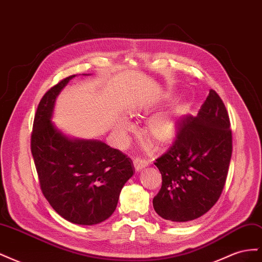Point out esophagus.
Here are the masks:
<instances>
[{
	"label": "esophagus",
	"mask_w": 262,
	"mask_h": 262,
	"mask_svg": "<svg viewBox=\"0 0 262 262\" xmlns=\"http://www.w3.org/2000/svg\"><path fill=\"white\" fill-rule=\"evenodd\" d=\"M133 165H134V168H136V170L140 171L141 169L146 167L147 163L143 160H140V158H136V160H133Z\"/></svg>",
	"instance_id": "obj_1"
}]
</instances>
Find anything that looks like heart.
Returning <instances> with one entry per match:
<instances>
[{
    "label": "heart",
    "instance_id": "obj_1",
    "mask_svg": "<svg viewBox=\"0 0 262 262\" xmlns=\"http://www.w3.org/2000/svg\"><path fill=\"white\" fill-rule=\"evenodd\" d=\"M139 113V110H134ZM178 121L179 118L175 113L163 112L156 114L148 119L145 124L144 134L153 143L164 146L167 145L176 139L178 133ZM133 125L126 117H121L119 119L116 126V132L118 137L124 140L130 131H132Z\"/></svg>",
    "mask_w": 262,
    "mask_h": 262
}]
</instances>
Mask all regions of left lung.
I'll list each match as a JSON object with an SVG mask.
<instances>
[{"instance_id":"8db88e82","label":"left lung","mask_w":262,"mask_h":262,"mask_svg":"<svg viewBox=\"0 0 262 262\" xmlns=\"http://www.w3.org/2000/svg\"><path fill=\"white\" fill-rule=\"evenodd\" d=\"M232 143L227 110L211 90L198 115L178 122L175 142L154 163L163 180L153 199L158 215L178 224L207 213L223 191Z\"/></svg>"}]
</instances>
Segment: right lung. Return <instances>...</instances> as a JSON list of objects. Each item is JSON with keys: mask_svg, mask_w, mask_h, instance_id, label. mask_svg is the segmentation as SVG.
I'll list each match as a JSON object with an SVG mask.
<instances>
[{"mask_svg": "<svg viewBox=\"0 0 262 262\" xmlns=\"http://www.w3.org/2000/svg\"><path fill=\"white\" fill-rule=\"evenodd\" d=\"M75 75L47 92L34 119L30 148L41 191L59 215L94 225L115 212L124 184L134 173L131 158L98 140L72 139L52 121L55 99Z\"/></svg>", "mask_w": 262, "mask_h": 262, "instance_id": "right-lung-1", "label": "right lung"}]
</instances>
